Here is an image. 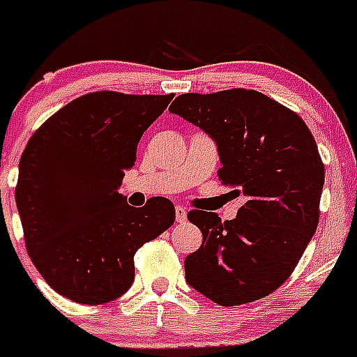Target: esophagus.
Segmentation results:
<instances>
[{"label":"esophagus","mask_w":357,"mask_h":357,"mask_svg":"<svg viewBox=\"0 0 357 357\" xmlns=\"http://www.w3.org/2000/svg\"><path fill=\"white\" fill-rule=\"evenodd\" d=\"M175 220L178 223H184L185 220H188V211H185V207L182 206L175 207Z\"/></svg>","instance_id":"obj_1"}]
</instances>
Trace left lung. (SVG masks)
I'll return each mask as SVG.
<instances>
[{"label": "left lung", "mask_w": 357, "mask_h": 357, "mask_svg": "<svg viewBox=\"0 0 357 357\" xmlns=\"http://www.w3.org/2000/svg\"><path fill=\"white\" fill-rule=\"evenodd\" d=\"M169 110L216 143L218 178L245 198L234 220L188 214L204 241L185 257V280L220 305L259 301L286 282L317 230L326 172L314 137L257 91L181 94Z\"/></svg>", "instance_id": "obj_1"}]
</instances>
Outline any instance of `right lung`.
<instances>
[{"label":"right lung","mask_w":357,"mask_h":357,"mask_svg":"<svg viewBox=\"0 0 357 357\" xmlns=\"http://www.w3.org/2000/svg\"><path fill=\"white\" fill-rule=\"evenodd\" d=\"M173 94L89 93L31 135L19 162L15 204L31 263L78 304L116 301L134 282V255L175 222L168 198L141 209L119 195L137 143Z\"/></svg>","instance_id":"1"}]
</instances>
